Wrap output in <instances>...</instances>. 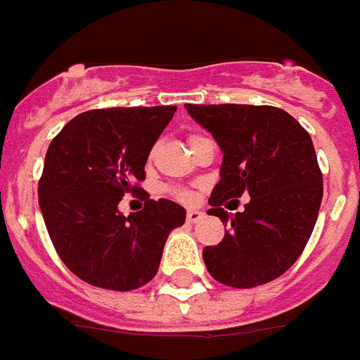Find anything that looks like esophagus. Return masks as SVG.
I'll return each mask as SVG.
<instances>
[{
    "label": "esophagus",
    "mask_w": 360,
    "mask_h": 360,
    "mask_svg": "<svg viewBox=\"0 0 360 360\" xmlns=\"http://www.w3.org/2000/svg\"><path fill=\"white\" fill-rule=\"evenodd\" d=\"M203 211H198V209H190L188 211V215H186V219H188V223H200L201 219H203Z\"/></svg>",
    "instance_id": "1"
}]
</instances>
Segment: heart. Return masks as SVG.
I'll return each instance as SVG.
<instances>
[{
	"mask_svg": "<svg viewBox=\"0 0 360 360\" xmlns=\"http://www.w3.org/2000/svg\"><path fill=\"white\" fill-rule=\"evenodd\" d=\"M174 195L178 198V200H182V201H192L193 200V195L188 190H176Z\"/></svg>",
	"mask_w": 360,
	"mask_h": 360,
	"instance_id": "obj_1",
	"label": "heart"
}]
</instances>
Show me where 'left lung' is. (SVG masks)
I'll return each instance as SVG.
<instances>
[{
	"label": "left lung",
	"mask_w": 360,
	"mask_h": 360,
	"mask_svg": "<svg viewBox=\"0 0 360 360\" xmlns=\"http://www.w3.org/2000/svg\"><path fill=\"white\" fill-rule=\"evenodd\" d=\"M223 151L221 180L209 198L225 238L203 248V262L217 281L250 289L289 269L314 231L323 186L314 145L289 112L252 104H186ZM248 193L242 214L220 205Z\"/></svg>",
	"instance_id": "left-lung-1"
}]
</instances>
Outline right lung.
<instances>
[{"mask_svg":"<svg viewBox=\"0 0 360 360\" xmlns=\"http://www.w3.org/2000/svg\"><path fill=\"white\" fill-rule=\"evenodd\" d=\"M176 106L89 110L52 139L38 184L46 229L62 262L83 281L110 290L143 287L159 271L168 234L186 209L137 188L155 141ZM140 192L146 207L126 217L117 203Z\"/></svg>","mask_w":360,"mask_h":360,"instance_id":"obj_1","label":"right lung"}]
</instances>
